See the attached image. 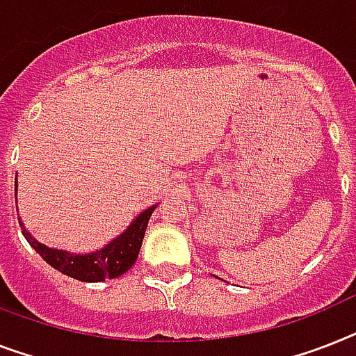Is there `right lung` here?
<instances>
[{"label": "right lung", "instance_id": "1", "mask_svg": "<svg viewBox=\"0 0 356 356\" xmlns=\"http://www.w3.org/2000/svg\"><path fill=\"white\" fill-rule=\"evenodd\" d=\"M14 197L18 199V177L14 181ZM155 208L157 204H152L143 210L120 236L111 239L102 248H97L88 254H74L62 248L47 247L33 238L27 228L23 227L22 221H19V227H22L23 238L27 239L29 245L53 268L80 282H104V280L122 276L126 270L133 267V263L137 261L146 227Z\"/></svg>", "mask_w": 356, "mask_h": 356}]
</instances>
